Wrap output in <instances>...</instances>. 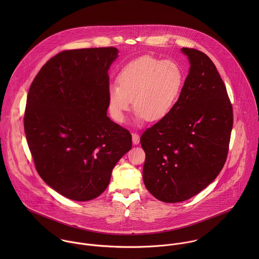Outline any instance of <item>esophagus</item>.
<instances>
[{
	"label": "esophagus",
	"mask_w": 259,
	"mask_h": 259,
	"mask_svg": "<svg viewBox=\"0 0 259 259\" xmlns=\"http://www.w3.org/2000/svg\"><path fill=\"white\" fill-rule=\"evenodd\" d=\"M133 144L134 145H139L140 144V136L138 134H133Z\"/></svg>",
	"instance_id": "esophagus-1"
}]
</instances>
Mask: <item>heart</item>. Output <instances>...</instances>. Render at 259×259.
Masks as SVG:
<instances>
[{
  "label": "heart",
  "mask_w": 259,
  "mask_h": 259,
  "mask_svg": "<svg viewBox=\"0 0 259 259\" xmlns=\"http://www.w3.org/2000/svg\"><path fill=\"white\" fill-rule=\"evenodd\" d=\"M117 82L108 87V106L112 118L122 122L132 100L139 121H158L176 107L185 83V73L175 61L144 56L125 65Z\"/></svg>",
  "instance_id": "1"
}]
</instances>
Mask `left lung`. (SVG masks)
I'll list each match as a JSON object with an SVG mask.
<instances>
[{
  "instance_id": "8db88e82",
  "label": "left lung",
  "mask_w": 259,
  "mask_h": 259,
  "mask_svg": "<svg viewBox=\"0 0 259 259\" xmlns=\"http://www.w3.org/2000/svg\"><path fill=\"white\" fill-rule=\"evenodd\" d=\"M190 68L171 112L141 137L146 152L143 178L158 200H186L210 185L226 160L232 106L212 61L183 48Z\"/></svg>"
}]
</instances>
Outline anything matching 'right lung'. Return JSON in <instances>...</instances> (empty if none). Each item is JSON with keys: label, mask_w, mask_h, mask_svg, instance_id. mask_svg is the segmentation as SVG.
<instances>
[{"label": "right lung", "mask_w": 259, "mask_h": 259, "mask_svg": "<svg viewBox=\"0 0 259 259\" xmlns=\"http://www.w3.org/2000/svg\"><path fill=\"white\" fill-rule=\"evenodd\" d=\"M116 48L61 52L39 70L29 90L25 134L42 181L67 198L101 195L132 135L107 115L109 69Z\"/></svg>", "instance_id": "obj_1"}]
</instances>
